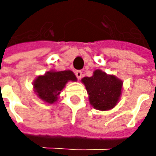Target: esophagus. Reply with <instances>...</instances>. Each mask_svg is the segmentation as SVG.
Instances as JSON below:
<instances>
[{"mask_svg":"<svg viewBox=\"0 0 156 156\" xmlns=\"http://www.w3.org/2000/svg\"><path fill=\"white\" fill-rule=\"evenodd\" d=\"M75 75H76V77H77L78 80H81V76H82V72L81 71H76L75 72Z\"/></svg>","mask_w":156,"mask_h":156,"instance_id":"34e87169","label":"esophagus"}]
</instances>
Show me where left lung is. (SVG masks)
I'll return each instance as SVG.
<instances>
[{
  "instance_id": "left-lung-1",
  "label": "left lung",
  "mask_w": 156,
  "mask_h": 156,
  "mask_svg": "<svg viewBox=\"0 0 156 156\" xmlns=\"http://www.w3.org/2000/svg\"><path fill=\"white\" fill-rule=\"evenodd\" d=\"M81 82L87 89L90 104L97 110L114 108L121 98L123 81L101 69L94 70L91 77L82 78Z\"/></svg>"
}]
</instances>
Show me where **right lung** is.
I'll return each mask as SVG.
<instances>
[{"label": "right lung", "instance_id": "add662e5", "mask_svg": "<svg viewBox=\"0 0 156 156\" xmlns=\"http://www.w3.org/2000/svg\"><path fill=\"white\" fill-rule=\"evenodd\" d=\"M69 81H77L71 70L55 71L52 69L35 78L33 82L34 90L41 101L53 104L56 102L61 91Z\"/></svg>", "mask_w": 156, "mask_h": 156}]
</instances>
